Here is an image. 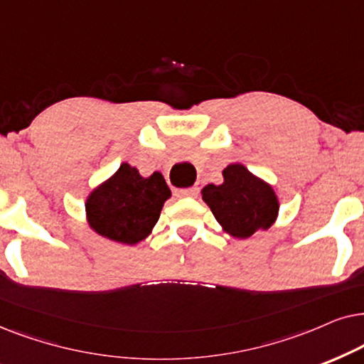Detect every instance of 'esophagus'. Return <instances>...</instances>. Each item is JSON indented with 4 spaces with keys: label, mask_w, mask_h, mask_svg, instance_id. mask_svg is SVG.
<instances>
[{
    "label": "esophagus",
    "mask_w": 364,
    "mask_h": 364,
    "mask_svg": "<svg viewBox=\"0 0 364 364\" xmlns=\"http://www.w3.org/2000/svg\"><path fill=\"white\" fill-rule=\"evenodd\" d=\"M174 195L178 198H195L198 196V188H183V190H174Z\"/></svg>",
    "instance_id": "obj_1"
}]
</instances>
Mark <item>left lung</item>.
<instances>
[{
	"label": "left lung",
	"mask_w": 364,
	"mask_h": 364,
	"mask_svg": "<svg viewBox=\"0 0 364 364\" xmlns=\"http://www.w3.org/2000/svg\"><path fill=\"white\" fill-rule=\"evenodd\" d=\"M221 185H206L203 201L210 206L223 231L245 240L258 230H268L278 218L279 203L268 183L243 164H228Z\"/></svg>",
	"instance_id": "8db88e82"
}]
</instances>
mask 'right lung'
I'll use <instances>...</instances> for the list:
<instances>
[{
	"mask_svg": "<svg viewBox=\"0 0 364 364\" xmlns=\"http://www.w3.org/2000/svg\"><path fill=\"white\" fill-rule=\"evenodd\" d=\"M171 191L163 174L143 178L123 163L86 200V220L95 232L116 243L136 245L151 232Z\"/></svg>",
	"mask_w": 364,
	"mask_h": 364,
	"instance_id": "add662e5",
	"label": "right lung"
}]
</instances>
